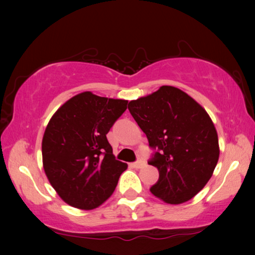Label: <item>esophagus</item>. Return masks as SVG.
Listing matches in <instances>:
<instances>
[{
  "label": "esophagus",
  "instance_id": "1",
  "mask_svg": "<svg viewBox=\"0 0 255 255\" xmlns=\"http://www.w3.org/2000/svg\"><path fill=\"white\" fill-rule=\"evenodd\" d=\"M131 165L133 166L134 168H141V167L145 165V162L142 161V160H137V161L133 162V163H131Z\"/></svg>",
  "mask_w": 255,
  "mask_h": 255
}]
</instances>
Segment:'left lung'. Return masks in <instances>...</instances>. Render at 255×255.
Masks as SVG:
<instances>
[{
  "label": "left lung",
  "instance_id": "left-lung-1",
  "mask_svg": "<svg viewBox=\"0 0 255 255\" xmlns=\"http://www.w3.org/2000/svg\"><path fill=\"white\" fill-rule=\"evenodd\" d=\"M128 111L154 149L148 165L159 170L151 193L180 204L203 189L218 162V135L211 118L179 88L162 86L128 103Z\"/></svg>",
  "mask_w": 255,
  "mask_h": 255
}]
</instances>
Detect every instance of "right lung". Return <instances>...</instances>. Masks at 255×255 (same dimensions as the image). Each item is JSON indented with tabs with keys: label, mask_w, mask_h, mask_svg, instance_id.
Returning a JSON list of instances; mask_svg holds the SVG:
<instances>
[{
	"label": "right lung",
	"mask_w": 255,
	"mask_h": 255,
	"mask_svg": "<svg viewBox=\"0 0 255 255\" xmlns=\"http://www.w3.org/2000/svg\"><path fill=\"white\" fill-rule=\"evenodd\" d=\"M128 101L79 94L57 110L43 137V165L59 196L72 207L90 210L113 195L128 168L116 160L107 133Z\"/></svg>",
	"instance_id": "add662e5"
}]
</instances>
